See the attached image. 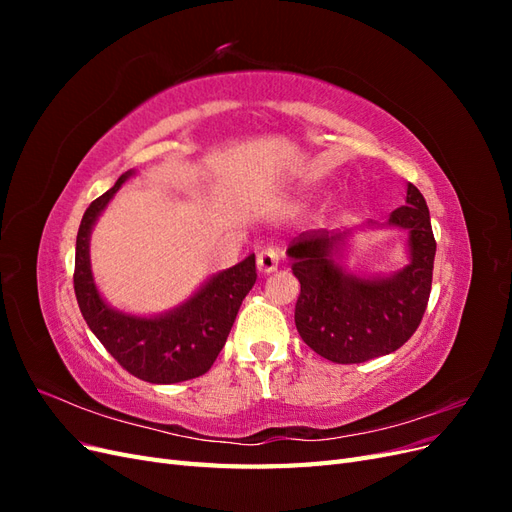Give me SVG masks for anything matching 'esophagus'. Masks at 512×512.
<instances>
[{
	"instance_id": "34e87169",
	"label": "esophagus",
	"mask_w": 512,
	"mask_h": 512,
	"mask_svg": "<svg viewBox=\"0 0 512 512\" xmlns=\"http://www.w3.org/2000/svg\"><path fill=\"white\" fill-rule=\"evenodd\" d=\"M256 265L262 275L273 273L277 265H280V250H277V247H265V250H260L256 256Z\"/></svg>"
}]
</instances>
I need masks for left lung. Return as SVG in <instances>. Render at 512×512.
I'll return each mask as SVG.
<instances>
[{"label": "left lung", "instance_id": "obj_1", "mask_svg": "<svg viewBox=\"0 0 512 512\" xmlns=\"http://www.w3.org/2000/svg\"><path fill=\"white\" fill-rule=\"evenodd\" d=\"M376 226L367 222L363 228ZM384 226L408 232V265L389 275L361 277L339 262L352 230H307L286 250L301 284L294 324L303 342L333 363H365L391 354L423 320L436 239L416 185L408 183L406 205L395 209Z\"/></svg>", "mask_w": 512, "mask_h": 512}]
</instances>
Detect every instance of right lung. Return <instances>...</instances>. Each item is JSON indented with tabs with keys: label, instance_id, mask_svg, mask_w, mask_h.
Masks as SVG:
<instances>
[{
	"label": "right lung",
	"instance_id": "obj_1",
	"mask_svg": "<svg viewBox=\"0 0 512 512\" xmlns=\"http://www.w3.org/2000/svg\"><path fill=\"white\" fill-rule=\"evenodd\" d=\"M134 175L123 173L111 190L91 203L76 235L74 294L87 327L132 376L153 384H175L207 374L226 344L245 294L256 284L254 254L211 275L188 301L158 316H134L108 305L98 292L89 262L94 224L117 190Z\"/></svg>",
	"mask_w": 512,
	"mask_h": 512
}]
</instances>
